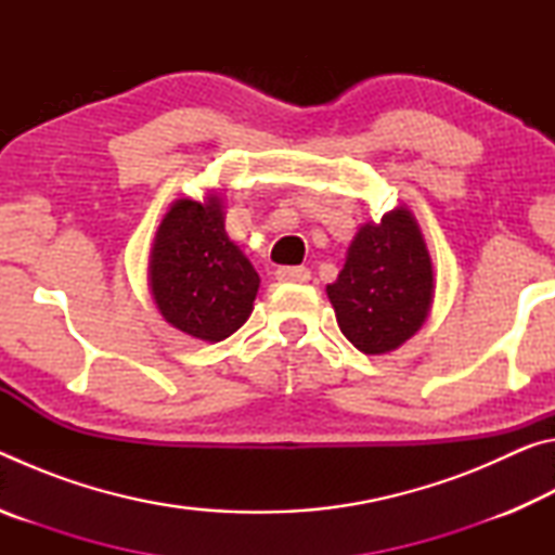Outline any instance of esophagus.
Returning <instances> with one entry per match:
<instances>
[{
	"mask_svg": "<svg viewBox=\"0 0 555 555\" xmlns=\"http://www.w3.org/2000/svg\"><path fill=\"white\" fill-rule=\"evenodd\" d=\"M279 281H288V284H304V281L311 279V271L306 267H281L276 269Z\"/></svg>",
	"mask_w": 555,
	"mask_h": 555,
	"instance_id": "obj_1",
	"label": "esophagus"
}]
</instances>
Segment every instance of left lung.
<instances>
[{
	"instance_id": "obj_1",
	"label": "left lung",
	"mask_w": 555,
	"mask_h": 555,
	"mask_svg": "<svg viewBox=\"0 0 555 555\" xmlns=\"http://www.w3.org/2000/svg\"><path fill=\"white\" fill-rule=\"evenodd\" d=\"M325 291L343 335L364 354H387L421 331L434 306L436 274L406 205L357 230L343 271Z\"/></svg>"
}]
</instances>
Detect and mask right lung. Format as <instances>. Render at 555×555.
Here are the masks:
<instances>
[{
	"label": "right lung",
	"mask_w": 555,
	"mask_h": 555,
	"mask_svg": "<svg viewBox=\"0 0 555 555\" xmlns=\"http://www.w3.org/2000/svg\"><path fill=\"white\" fill-rule=\"evenodd\" d=\"M146 276L164 321L195 340L220 343L255 311L259 274L224 230L218 191L171 203L156 228Z\"/></svg>",
	"instance_id": "add662e5"
}]
</instances>
